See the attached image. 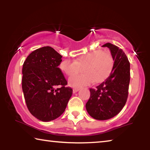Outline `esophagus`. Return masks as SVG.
<instances>
[{
	"label": "esophagus",
	"instance_id": "obj_1",
	"mask_svg": "<svg viewBox=\"0 0 150 150\" xmlns=\"http://www.w3.org/2000/svg\"><path fill=\"white\" fill-rule=\"evenodd\" d=\"M79 89H80L79 88H73V93H77V91H79Z\"/></svg>",
	"mask_w": 150,
	"mask_h": 150
}]
</instances>
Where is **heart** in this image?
Instances as JSON below:
<instances>
[{
  "mask_svg": "<svg viewBox=\"0 0 150 150\" xmlns=\"http://www.w3.org/2000/svg\"><path fill=\"white\" fill-rule=\"evenodd\" d=\"M114 59L108 52L95 50L82 55L75 61L65 59L59 64V69L66 75L71 77L79 72L80 75H75L69 79L72 87H84L91 83H103L110 75L114 67Z\"/></svg>",
  "mask_w": 150,
  "mask_h": 150,
  "instance_id": "1",
  "label": "heart"
}]
</instances>
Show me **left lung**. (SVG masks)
Instances as JSON below:
<instances>
[{"mask_svg": "<svg viewBox=\"0 0 150 150\" xmlns=\"http://www.w3.org/2000/svg\"><path fill=\"white\" fill-rule=\"evenodd\" d=\"M103 47L110 50L115 63L110 75L96 87L90 88L91 95L86 109L96 120H105L114 117L125 105L130 79V62L122 50L110 43Z\"/></svg>", "mask_w": 150, "mask_h": 150, "instance_id": "8db88e82", "label": "left lung"}]
</instances>
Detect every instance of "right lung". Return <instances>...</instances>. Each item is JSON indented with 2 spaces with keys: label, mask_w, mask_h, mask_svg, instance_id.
Here are the masks:
<instances>
[{
  "label": "right lung",
  "mask_w": 150,
  "mask_h": 150,
  "mask_svg": "<svg viewBox=\"0 0 150 150\" xmlns=\"http://www.w3.org/2000/svg\"><path fill=\"white\" fill-rule=\"evenodd\" d=\"M62 57L45 46L32 52L22 67V87L30 112L43 122L54 120L64 112L73 89L58 67ZM59 86V88H58Z\"/></svg>",
  "instance_id": "obj_1"
}]
</instances>
